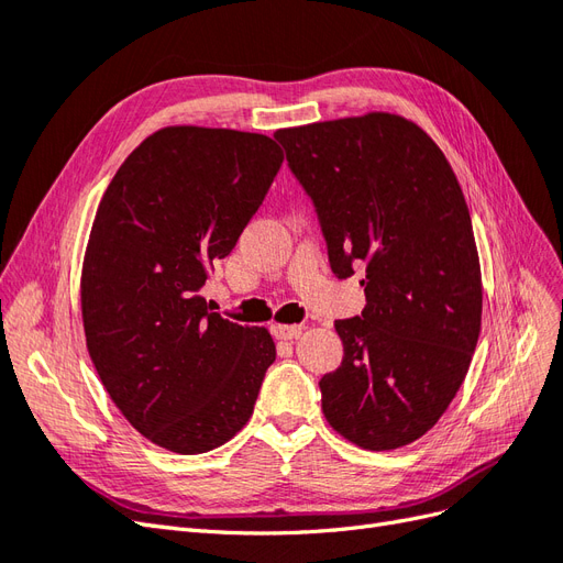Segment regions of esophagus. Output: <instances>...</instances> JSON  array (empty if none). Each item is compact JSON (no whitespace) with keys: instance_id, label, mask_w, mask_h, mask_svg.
I'll return each mask as SVG.
<instances>
[{"instance_id":"obj_1","label":"esophagus","mask_w":563,"mask_h":563,"mask_svg":"<svg viewBox=\"0 0 563 563\" xmlns=\"http://www.w3.org/2000/svg\"><path fill=\"white\" fill-rule=\"evenodd\" d=\"M272 331H275V335L282 340H294V338H300V333L305 331V323H275Z\"/></svg>"}]
</instances>
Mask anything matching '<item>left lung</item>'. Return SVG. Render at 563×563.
<instances>
[{
	"mask_svg": "<svg viewBox=\"0 0 563 563\" xmlns=\"http://www.w3.org/2000/svg\"><path fill=\"white\" fill-rule=\"evenodd\" d=\"M314 201L331 269L364 265L366 308L338 319L343 364L319 380L331 428L366 451L432 430L463 385L482 331V267L449 159L391 112L279 129Z\"/></svg>",
	"mask_w": 563,
	"mask_h": 563,
	"instance_id": "8db88e82",
	"label": "left lung"
}]
</instances>
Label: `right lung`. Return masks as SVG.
<instances>
[{
    "label": "right lung",
    "mask_w": 563,
    "mask_h": 563,
    "mask_svg": "<svg viewBox=\"0 0 563 563\" xmlns=\"http://www.w3.org/2000/svg\"><path fill=\"white\" fill-rule=\"evenodd\" d=\"M282 162L263 133L166 126L131 152L98 203L81 265L87 347L114 406L166 451L230 441L277 356L265 327L223 319L199 291Z\"/></svg>",
    "instance_id": "add662e5"
}]
</instances>
